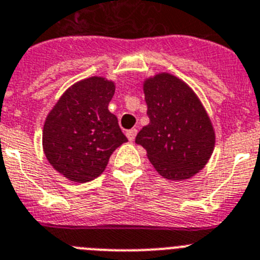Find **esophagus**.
Here are the masks:
<instances>
[{"mask_svg": "<svg viewBox=\"0 0 260 260\" xmlns=\"http://www.w3.org/2000/svg\"><path fill=\"white\" fill-rule=\"evenodd\" d=\"M136 135H137V129H136V128H132V129L127 131V137L129 141H133V140H135Z\"/></svg>", "mask_w": 260, "mask_h": 260, "instance_id": "1", "label": "esophagus"}]
</instances>
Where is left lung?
Here are the masks:
<instances>
[{"label":"left lung","instance_id":"1","mask_svg":"<svg viewBox=\"0 0 260 260\" xmlns=\"http://www.w3.org/2000/svg\"><path fill=\"white\" fill-rule=\"evenodd\" d=\"M144 93L150 123L137 133L136 144L146 149L159 175L189 179L205 167L214 150L209 115L193 90L170 74L145 81Z\"/></svg>","mask_w":260,"mask_h":260}]
</instances>
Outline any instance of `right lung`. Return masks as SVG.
I'll use <instances>...</instances> for the list:
<instances>
[{
	"label": "right lung",
	"instance_id": "1",
	"mask_svg": "<svg viewBox=\"0 0 260 260\" xmlns=\"http://www.w3.org/2000/svg\"><path fill=\"white\" fill-rule=\"evenodd\" d=\"M115 85L104 78L85 79L59 98L43 132L45 155L67 179L86 182L106 168L116 147L127 142L118 118L109 111Z\"/></svg>",
	"mask_w": 260,
	"mask_h": 260
}]
</instances>
